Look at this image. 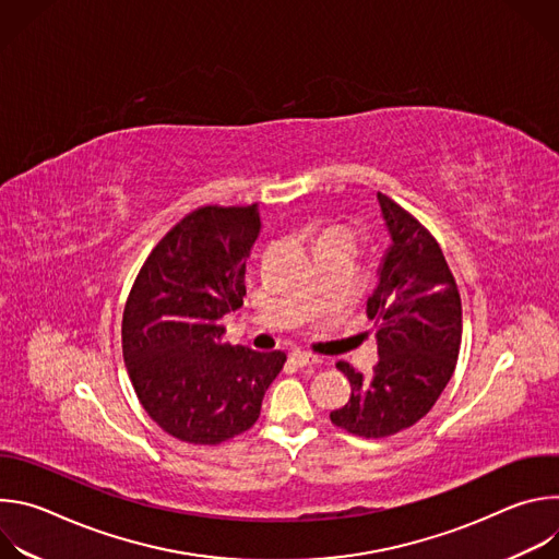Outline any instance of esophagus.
<instances>
[{
	"mask_svg": "<svg viewBox=\"0 0 559 559\" xmlns=\"http://www.w3.org/2000/svg\"><path fill=\"white\" fill-rule=\"evenodd\" d=\"M289 358H292V362H294L296 367H307V365H316V362H318L316 356H311V354H307V352H300V349L294 352Z\"/></svg>",
	"mask_w": 559,
	"mask_h": 559,
	"instance_id": "34e87169",
	"label": "esophagus"
}]
</instances>
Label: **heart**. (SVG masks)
<instances>
[{"mask_svg":"<svg viewBox=\"0 0 559 559\" xmlns=\"http://www.w3.org/2000/svg\"><path fill=\"white\" fill-rule=\"evenodd\" d=\"M325 234H349V231H345V229H330V231H325Z\"/></svg>","mask_w":559,"mask_h":559,"instance_id":"1","label":"heart"}]
</instances>
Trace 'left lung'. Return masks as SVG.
I'll return each mask as SVG.
<instances>
[{
  "instance_id": "left-lung-1",
  "label": "left lung",
  "mask_w": 559,
  "mask_h": 559,
  "mask_svg": "<svg viewBox=\"0 0 559 559\" xmlns=\"http://www.w3.org/2000/svg\"><path fill=\"white\" fill-rule=\"evenodd\" d=\"M378 203L391 236L367 300L380 358L369 378L336 362L352 395L330 414L336 427L360 438H386L425 418L453 376L462 341L460 292L438 241L382 192Z\"/></svg>"
}]
</instances>
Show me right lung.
Here are the masks:
<instances>
[{
    "label": "right lung",
    "instance_id": "right-lung-1",
    "mask_svg": "<svg viewBox=\"0 0 559 559\" xmlns=\"http://www.w3.org/2000/svg\"><path fill=\"white\" fill-rule=\"evenodd\" d=\"M257 205H203L145 259L123 309V360L145 414L177 440L221 444L248 431L285 352L223 343V316L243 305Z\"/></svg>",
    "mask_w": 559,
    "mask_h": 559
}]
</instances>
